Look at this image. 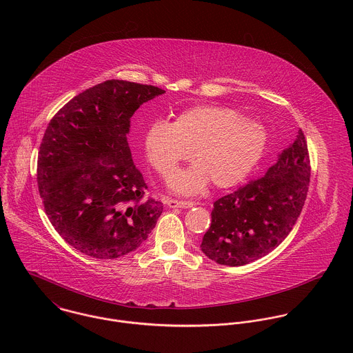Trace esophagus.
Returning a JSON list of instances; mask_svg holds the SVG:
<instances>
[{
	"label": "esophagus",
	"instance_id": "1",
	"mask_svg": "<svg viewBox=\"0 0 353 353\" xmlns=\"http://www.w3.org/2000/svg\"><path fill=\"white\" fill-rule=\"evenodd\" d=\"M170 208H193L196 203L190 201H178V200H167Z\"/></svg>",
	"mask_w": 353,
	"mask_h": 353
}]
</instances>
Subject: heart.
<instances>
[{
    "label": "heart",
    "mask_w": 353,
    "mask_h": 353,
    "mask_svg": "<svg viewBox=\"0 0 353 353\" xmlns=\"http://www.w3.org/2000/svg\"><path fill=\"white\" fill-rule=\"evenodd\" d=\"M265 145L266 134L258 123L216 104L194 105L171 125L154 123L145 136L148 161L164 179H170L192 152L196 165L179 172L172 182V189L182 194L200 193L209 182L219 189L241 183Z\"/></svg>",
    "instance_id": "1"
}]
</instances>
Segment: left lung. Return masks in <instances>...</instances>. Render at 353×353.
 <instances>
[{
	"mask_svg": "<svg viewBox=\"0 0 353 353\" xmlns=\"http://www.w3.org/2000/svg\"><path fill=\"white\" fill-rule=\"evenodd\" d=\"M310 174L307 141L299 129L263 176L213 203L202 252L220 265L242 266L274 250L302 212Z\"/></svg>",
	"mask_w": 353,
	"mask_h": 353,
	"instance_id": "8db88e82",
	"label": "left lung"
}]
</instances>
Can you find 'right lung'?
I'll use <instances>...</instances> for the list:
<instances>
[{
	"label": "right lung",
	"instance_id": "1",
	"mask_svg": "<svg viewBox=\"0 0 353 353\" xmlns=\"http://www.w3.org/2000/svg\"><path fill=\"white\" fill-rule=\"evenodd\" d=\"M165 91L107 80L68 101L45 132L38 188L61 238L92 258L134 252L148 238L163 203L148 189L128 144L130 118Z\"/></svg>",
	"mask_w": 353,
	"mask_h": 353
}]
</instances>
